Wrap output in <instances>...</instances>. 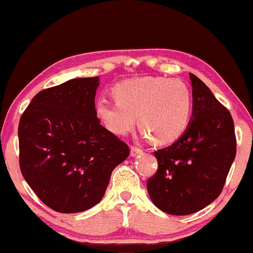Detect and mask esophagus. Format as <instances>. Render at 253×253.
<instances>
[{"instance_id":"34e87169","label":"esophagus","mask_w":253,"mask_h":253,"mask_svg":"<svg viewBox=\"0 0 253 253\" xmlns=\"http://www.w3.org/2000/svg\"><path fill=\"white\" fill-rule=\"evenodd\" d=\"M141 153H143V151L140 150V148H138V147H134V146H132L130 148V155L132 158H134V157H137V155H140Z\"/></svg>"}]
</instances>
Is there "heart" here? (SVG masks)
<instances>
[{"instance_id": "heart-1", "label": "heart", "mask_w": 253, "mask_h": 253, "mask_svg": "<svg viewBox=\"0 0 253 253\" xmlns=\"http://www.w3.org/2000/svg\"><path fill=\"white\" fill-rule=\"evenodd\" d=\"M116 101L99 99L95 113L109 131L126 134L137 122L146 137L158 144L178 139L188 129L192 95L178 79L140 77L127 79L113 88Z\"/></svg>"}]
</instances>
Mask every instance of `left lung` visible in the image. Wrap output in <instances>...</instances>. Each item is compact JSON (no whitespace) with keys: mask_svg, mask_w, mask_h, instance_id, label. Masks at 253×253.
Masks as SVG:
<instances>
[{"mask_svg":"<svg viewBox=\"0 0 253 253\" xmlns=\"http://www.w3.org/2000/svg\"><path fill=\"white\" fill-rule=\"evenodd\" d=\"M192 116L185 132L154 152L159 169L147 182L155 206L171 215L205 209L220 196L236 155L234 121L212 91L190 74Z\"/></svg>","mask_w":253,"mask_h":253,"instance_id":"obj_1","label":"left lung"}]
</instances>
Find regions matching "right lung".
Here are the masks:
<instances>
[{
	"instance_id": "1",
	"label": "right lung",
	"mask_w": 253,
	"mask_h": 253,
	"mask_svg": "<svg viewBox=\"0 0 253 253\" xmlns=\"http://www.w3.org/2000/svg\"><path fill=\"white\" fill-rule=\"evenodd\" d=\"M99 85V77L74 78L43 89L20 117V170L41 202L56 212L95 206L112 171L129 157L127 145L96 117Z\"/></svg>"
}]
</instances>
